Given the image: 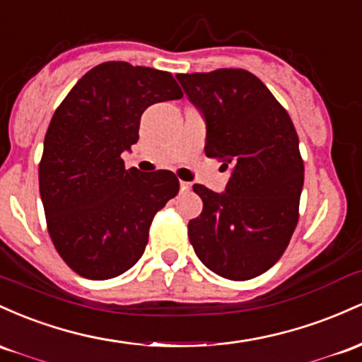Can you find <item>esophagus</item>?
Here are the masks:
<instances>
[{
	"instance_id": "obj_1",
	"label": "esophagus",
	"mask_w": 362,
	"mask_h": 362,
	"mask_svg": "<svg viewBox=\"0 0 362 362\" xmlns=\"http://www.w3.org/2000/svg\"><path fill=\"white\" fill-rule=\"evenodd\" d=\"M180 188L181 192H188L189 188H192V182H186V181H180Z\"/></svg>"
}]
</instances>
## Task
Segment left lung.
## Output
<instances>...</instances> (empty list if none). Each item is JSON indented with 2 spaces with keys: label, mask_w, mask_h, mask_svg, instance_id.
<instances>
[{
  "label": "left lung",
  "mask_w": 362,
  "mask_h": 362,
  "mask_svg": "<svg viewBox=\"0 0 362 362\" xmlns=\"http://www.w3.org/2000/svg\"><path fill=\"white\" fill-rule=\"evenodd\" d=\"M206 121L205 153L230 165L226 193L193 185L203 210L188 238L203 265L230 280L274 267L299 221L304 162L282 104L253 73L221 68L176 75Z\"/></svg>",
  "instance_id": "1"
}]
</instances>
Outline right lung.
I'll return each instance as SVG.
<instances>
[{"mask_svg": "<svg viewBox=\"0 0 362 362\" xmlns=\"http://www.w3.org/2000/svg\"><path fill=\"white\" fill-rule=\"evenodd\" d=\"M169 71L105 61L87 71L52 115L39 162L47 230L68 267L117 277L144 255L153 217L180 192L170 170L124 169L148 105L181 99Z\"/></svg>", "mask_w": 362, "mask_h": 362, "instance_id": "add662e5", "label": "right lung"}]
</instances>
